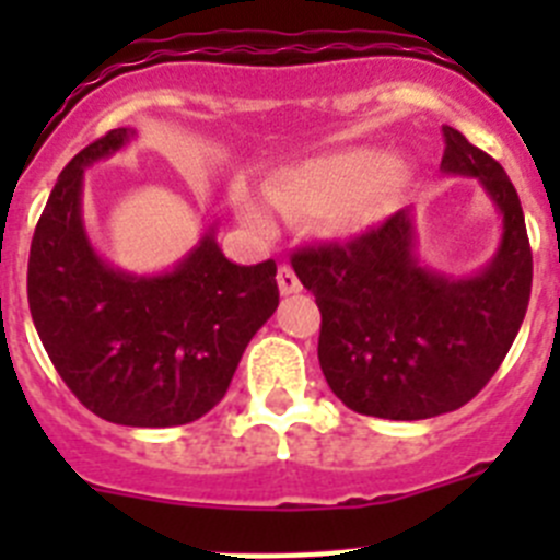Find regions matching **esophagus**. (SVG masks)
Instances as JSON below:
<instances>
[{
    "label": "esophagus",
    "instance_id": "1",
    "mask_svg": "<svg viewBox=\"0 0 560 560\" xmlns=\"http://www.w3.org/2000/svg\"><path fill=\"white\" fill-rule=\"evenodd\" d=\"M277 285H280V294H300L303 291V283H300V277L294 275V269H291L289 264H283L280 269H277Z\"/></svg>",
    "mask_w": 560,
    "mask_h": 560
}]
</instances>
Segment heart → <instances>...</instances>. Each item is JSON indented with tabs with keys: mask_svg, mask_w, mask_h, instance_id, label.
Instances as JSON below:
<instances>
[{
	"mask_svg": "<svg viewBox=\"0 0 560 560\" xmlns=\"http://www.w3.org/2000/svg\"><path fill=\"white\" fill-rule=\"evenodd\" d=\"M404 187V171L375 148H350L291 167L266 187V199L283 215H325L336 210L345 230H364L393 205ZM241 219L266 226V212L252 199H237Z\"/></svg>",
	"mask_w": 560,
	"mask_h": 560,
	"instance_id": "heart-1",
	"label": "heart"
}]
</instances>
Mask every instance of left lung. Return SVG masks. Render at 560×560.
Segmentation results:
<instances>
[{
	"mask_svg": "<svg viewBox=\"0 0 560 560\" xmlns=\"http://www.w3.org/2000/svg\"><path fill=\"white\" fill-rule=\"evenodd\" d=\"M440 167L477 176L502 212V244L479 275L423 269L415 257L412 212L348 241L291 255L316 296L319 368L336 398L359 415L423 420L454 412L493 378L527 314L533 252L513 182L493 156L443 126Z\"/></svg>",
	"mask_w": 560,
	"mask_h": 560,
	"instance_id": "8db88e82",
	"label": "left lung"
}]
</instances>
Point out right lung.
<instances>
[{"mask_svg": "<svg viewBox=\"0 0 560 560\" xmlns=\"http://www.w3.org/2000/svg\"><path fill=\"white\" fill-rule=\"evenodd\" d=\"M131 137L114 128L61 171L30 244L27 303L49 361L89 412L120 427H182L224 398L275 314L277 264H232L212 230L167 275H126L97 257L81 219L83 171Z\"/></svg>", "mask_w": 560, "mask_h": 560, "instance_id": "obj_1", "label": "right lung"}]
</instances>
